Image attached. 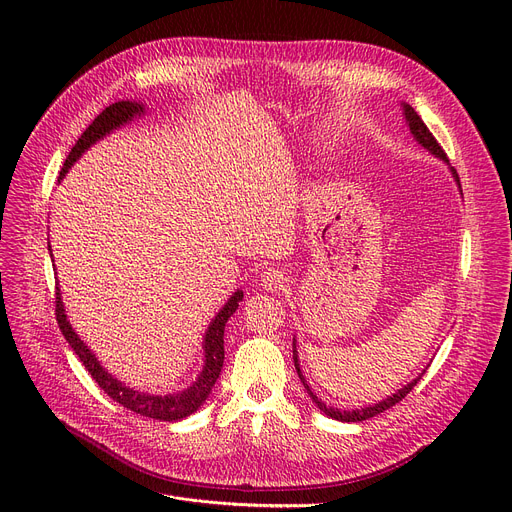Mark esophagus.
Returning a JSON list of instances; mask_svg holds the SVG:
<instances>
[{
	"label": "esophagus",
	"mask_w": 512,
	"mask_h": 512,
	"mask_svg": "<svg viewBox=\"0 0 512 512\" xmlns=\"http://www.w3.org/2000/svg\"><path fill=\"white\" fill-rule=\"evenodd\" d=\"M286 284V276L284 272L276 270V267H267V270L261 274V286H265L267 290H278Z\"/></svg>",
	"instance_id": "1"
}]
</instances>
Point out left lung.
Returning <instances> with one entry per match:
<instances>
[{
	"instance_id": "8db88e82",
	"label": "left lung",
	"mask_w": 512,
	"mask_h": 512,
	"mask_svg": "<svg viewBox=\"0 0 512 512\" xmlns=\"http://www.w3.org/2000/svg\"><path fill=\"white\" fill-rule=\"evenodd\" d=\"M400 107H402V116H405V122H407L409 130H411V134H413V139H415L425 151H429L434 157H438V159L444 161V164H446L448 170H450V174H452V178H454V182H456V186H459V191H461L459 174H456V170L448 164V157H446L444 149L438 145V141L434 139V134L429 132V128L423 124V120L417 116V112L413 110V107H411L409 103H400ZM461 195H463V193H461ZM292 359H294V367H297V373H299V378H301V382H303L307 394H309L311 400L315 402V407H317L321 413H326L328 417H332V419H336V421H346V423H359V421H365V419H369V417H375V415L384 413L386 409L394 407L396 402H400L402 398H405V396L415 388V384L421 380V375H423V373H419L417 378L411 380L407 386H402V388L396 390L392 396H386L384 400L375 402V405L361 407V409H353V411H344V409H338V407H328L326 402H321V398H317V394L311 392V386L307 384L305 375H303V369H301L299 351H297V338H292Z\"/></svg>"
}]
</instances>
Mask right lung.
<instances>
[{
	"label": "right lung",
	"instance_id": "1",
	"mask_svg": "<svg viewBox=\"0 0 512 512\" xmlns=\"http://www.w3.org/2000/svg\"><path fill=\"white\" fill-rule=\"evenodd\" d=\"M147 110L149 107L143 101H134V99L116 101L110 107H105V110L93 120V124L83 134H80V139L76 141V145L72 147L70 155L64 161V168L60 172L58 182H62V178L68 174V170L76 164L80 155H83L87 149H91L97 141L105 139L107 134H112L114 130H120L122 126L145 116ZM47 251H49V257H53L51 245H47ZM56 288H58L56 290L58 326H60L64 338L68 340V344L72 346V351L78 355L80 363H83L85 369L93 375V380L99 384V388L107 396L114 398L118 405L134 411L137 415L157 419V421H180L188 415H193L207 400L213 384L220 378V371L224 365V328L228 324L230 315L238 309V303L242 301V297H245L240 288L234 290L232 297L226 301V305L209 321V326L203 336V344H201L203 346V369L197 375V380L188 388H184L182 392L149 394V392H141V390H134V388L126 386L124 382H120L116 378V375H112L101 365V361L85 344V340L74 332L70 319L66 315L60 284Z\"/></svg>",
	"mask_w": 512,
	"mask_h": 512
}]
</instances>
